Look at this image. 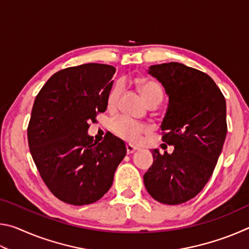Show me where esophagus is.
I'll return each instance as SVG.
<instances>
[{
	"label": "esophagus",
	"instance_id": "esophagus-1",
	"mask_svg": "<svg viewBox=\"0 0 249 249\" xmlns=\"http://www.w3.org/2000/svg\"><path fill=\"white\" fill-rule=\"evenodd\" d=\"M136 149H137L136 147L133 146V145H130V144L126 145V151H127V154H133Z\"/></svg>",
	"mask_w": 249,
	"mask_h": 249
}]
</instances>
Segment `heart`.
Wrapping results in <instances>:
<instances>
[{"instance_id":"heart-1","label":"heart","mask_w":249,"mask_h":249,"mask_svg":"<svg viewBox=\"0 0 249 249\" xmlns=\"http://www.w3.org/2000/svg\"><path fill=\"white\" fill-rule=\"evenodd\" d=\"M138 90L147 103L155 99H161L162 91L161 88L159 87L158 83L151 80L141 79L136 82ZM122 92V87L120 83H115L109 90L107 98V105L108 109H114L119 102V98ZM112 129L117 136H120L123 140L136 142L141 140L142 134L148 130L147 125L141 122L129 119L127 116H120L112 123Z\"/></svg>"}]
</instances>
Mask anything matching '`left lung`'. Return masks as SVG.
Masks as SVG:
<instances>
[{
    "label": "left lung",
    "mask_w": 249,
    "mask_h": 249,
    "mask_svg": "<svg viewBox=\"0 0 249 249\" xmlns=\"http://www.w3.org/2000/svg\"><path fill=\"white\" fill-rule=\"evenodd\" d=\"M148 72L169 96L161 140L175 149L151 151L144 184L160 203L181 204L204 188L215 169L227 132L225 98L210 75L179 62L150 66Z\"/></svg>",
    "instance_id": "obj_1"
}]
</instances>
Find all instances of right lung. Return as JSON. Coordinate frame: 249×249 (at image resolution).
<instances>
[{
	"instance_id": "right-lung-1",
	"label": "right lung",
	"mask_w": 249,
	"mask_h": 249,
	"mask_svg": "<svg viewBox=\"0 0 249 249\" xmlns=\"http://www.w3.org/2000/svg\"><path fill=\"white\" fill-rule=\"evenodd\" d=\"M113 66L86 64L58 71L37 94L27 127L28 146L41 179L59 200L94 203L108 191L126 155L111 133L93 142L90 123L107 111Z\"/></svg>"
}]
</instances>
